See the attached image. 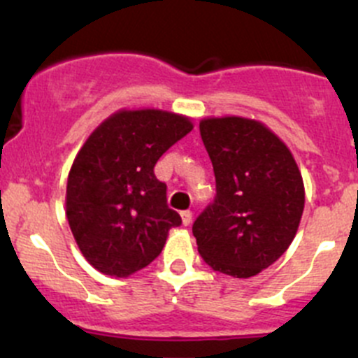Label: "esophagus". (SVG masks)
Returning <instances> with one entry per match:
<instances>
[{
  "mask_svg": "<svg viewBox=\"0 0 358 358\" xmlns=\"http://www.w3.org/2000/svg\"><path fill=\"white\" fill-rule=\"evenodd\" d=\"M182 223L185 227H189L192 223V213L190 211H182Z\"/></svg>",
  "mask_w": 358,
  "mask_h": 358,
  "instance_id": "esophagus-1",
  "label": "esophagus"
}]
</instances>
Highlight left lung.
<instances>
[{
    "label": "left lung",
    "mask_w": 358,
    "mask_h": 358,
    "mask_svg": "<svg viewBox=\"0 0 358 358\" xmlns=\"http://www.w3.org/2000/svg\"><path fill=\"white\" fill-rule=\"evenodd\" d=\"M201 138L216 180L215 201L192 225L215 272L248 279L289 248L305 208L301 173L286 143L252 119H202Z\"/></svg>",
    "instance_id": "8db88e82"
}]
</instances>
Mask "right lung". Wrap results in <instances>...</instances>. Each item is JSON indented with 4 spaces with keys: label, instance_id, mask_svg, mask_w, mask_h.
I'll use <instances>...</instances> for the list:
<instances>
[{
    "label": "right lung",
    "instance_id": "1",
    "mask_svg": "<svg viewBox=\"0 0 358 358\" xmlns=\"http://www.w3.org/2000/svg\"><path fill=\"white\" fill-rule=\"evenodd\" d=\"M192 128L173 112L119 110L81 147L69 173L66 215L83 256L99 272L128 277L145 268L161 255L169 229L182 225L154 166Z\"/></svg>",
    "mask_w": 358,
    "mask_h": 358
}]
</instances>
